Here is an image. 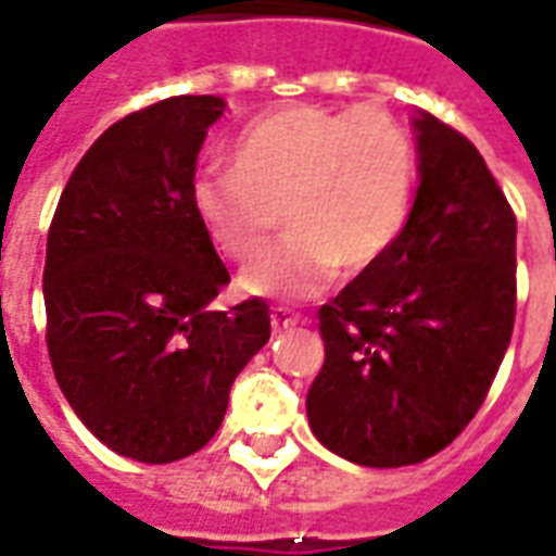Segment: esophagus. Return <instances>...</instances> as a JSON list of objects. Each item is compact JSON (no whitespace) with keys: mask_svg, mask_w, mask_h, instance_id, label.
Here are the masks:
<instances>
[{"mask_svg":"<svg viewBox=\"0 0 556 556\" xmlns=\"http://www.w3.org/2000/svg\"><path fill=\"white\" fill-rule=\"evenodd\" d=\"M301 321V315L294 313V309H289V306H274L270 309V325L277 327V330H289V327H294Z\"/></svg>","mask_w":556,"mask_h":556,"instance_id":"34e87169","label":"esophagus"}]
</instances>
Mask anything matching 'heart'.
<instances>
[{"mask_svg": "<svg viewBox=\"0 0 556 556\" xmlns=\"http://www.w3.org/2000/svg\"><path fill=\"white\" fill-rule=\"evenodd\" d=\"M414 148L381 110L337 113L313 103L255 115L231 146V169L193 184L202 229L231 262H250L277 229L289 238L243 270L241 289L303 301L339 274L381 262L405 226Z\"/></svg>", "mask_w": 556, "mask_h": 556, "instance_id": "b5f03b06", "label": "heart"}]
</instances>
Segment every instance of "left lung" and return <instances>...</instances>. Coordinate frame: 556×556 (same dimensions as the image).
<instances>
[{
  "mask_svg": "<svg viewBox=\"0 0 556 556\" xmlns=\"http://www.w3.org/2000/svg\"><path fill=\"white\" fill-rule=\"evenodd\" d=\"M417 195L390 253L321 306L313 434L363 467L426 462L485 402L515 325V214L485 160L419 110Z\"/></svg>",
  "mask_w": 556,
  "mask_h": 556,
  "instance_id": "8db88e82",
  "label": "left lung"
}]
</instances>
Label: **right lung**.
I'll return each instance as SVG.
<instances>
[{
    "label": "right lung",
    "instance_id": "right-lung-1",
    "mask_svg": "<svg viewBox=\"0 0 556 556\" xmlns=\"http://www.w3.org/2000/svg\"><path fill=\"white\" fill-rule=\"evenodd\" d=\"M217 94L166 98L103 130L47 235L43 306L55 381L113 453L166 465L202 450L270 339L262 298L211 309L229 282L193 207Z\"/></svg>",
    "mask_w": 556,
    "mask_h": 556
}]
</instances>
